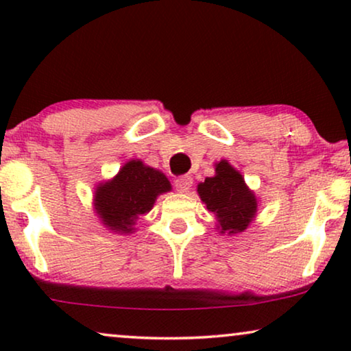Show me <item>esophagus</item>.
<instances>
[{
  "mask_svg": "<svg viewBox=\"0 0 351 351\" xmlns=\"http://www.w3.org/2000/svg\"><path fill=\"white\" fill-rule=\"evenodd\" d=\"M191 184H193V179L190 176H180L176 179V190L179 193H186L190 190Z\"/></svg>",
  "mask_w": 351,
  "mask_h": 351,
  "instance_id": "esophagus-1",
  "label": "esophagus"
}]
</instances>
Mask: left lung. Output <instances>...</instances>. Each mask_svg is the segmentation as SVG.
<instances>
[{"instance_id": "8db88e82", "label": "left lung", "mask_w": 351, "mask_h": 351, "mask_svg": "<svg viewBox=\"0 0 351 351\" xmlns=\"http://www.w3.org/2000/svg\"><path fill=\"white\" fill-rule=\"evenodd\" d=\"M215 174L198 184V195L215 217L219 233H243L257 214V196L244 182L241 172L227 160L215 162Z\"/></svg>"}]
</instances>
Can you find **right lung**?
<instances>
[{"instance_id": "1", "label": "right lung", "mask_w": 351, "mask_h": 351, "mask_svg": "<svg viewBox=\"0 0 351 351\" xmlns=\"http://www.w3.org/2000/svg\"><path fill=\"white\" fill-rule=\"evenodd\" d=\"M171 190V182L160 169L129 160L113 179L94 189V213L110 232L134 233L138 217L150 213L158 196Z\"/></svg>"}]
</instances>
